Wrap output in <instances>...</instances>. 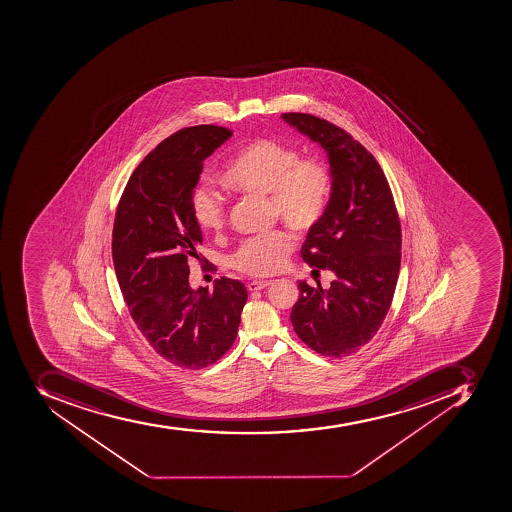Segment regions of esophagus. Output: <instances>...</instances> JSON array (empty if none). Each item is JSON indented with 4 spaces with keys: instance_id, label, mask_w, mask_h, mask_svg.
I'll return each instance as SVG.
<instances>
[{
    "instance_id": "34e87169",
    "label": "esophagus",
    "mask_w": 512,
    "mask_h": 512,
    "mask_svg": "<svg viewBox=\"0 0 512 512\" xmlns=\"http://www.w3.org/2000/svg\"><path fill=\"white\" fill-rule=\"evenodd\" d=\"M271 280H253V282L248 283V290L250 291H258L262 290V288H267L271 285Z\"/></svg>"
}]
</instances>
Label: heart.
I'll use <instances>...</instances> for the list:
<instances>
[{"instance_id": "heart-1", "label": "heart", "mask_w": 512, "mask_h": 512, "mask_svg": "<svg viewBox=\"0 0 512 512\" xmlns=\"http://www.w3.org/2000/svg\"><path fill=\"white\" fill-rule=\"evenodd\" d=\"M222 183L233 192L271 196L272 211L298 232H308L320 217L330 195V172L319 159H300V153L275 140L256 138L241 146L225 164ZM193 214L203 230L219 232L225 222L221 198L209 188H196ZM293 250L290 233H269L250 238L230 258L238 271L271 275L279 271Z\"/></svg>"}]
</instances>
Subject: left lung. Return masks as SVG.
<instances>
[{
    "label": "left lung",
    "instance_id": "left-lung-1",
    "mask_svg": "<svg viewBox=\"0 0 512 512\" xmlns=\"http://www.w3.org/2000/svg\"><path fill=\"white\" fill-rule=\"evenodd\" d=\"M282 119L327 156L330 200L301 256L335 275L329 290L298 282L291 324L309 348L341 358L369 343L390 309L401 264L398 212L379 163L349 133L311 114Z\"/></svg>",
    "mask_w": 512,
    "mask_h": 512
}]
</instances>
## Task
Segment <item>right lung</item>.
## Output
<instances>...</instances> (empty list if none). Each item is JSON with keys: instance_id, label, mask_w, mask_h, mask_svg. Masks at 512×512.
<instances>
[{"instance_id": "1", "label": "right lung", "mask_w": 512, "mask_h": 512, "mask_svg": "<svg viewBox=\"0 0 512 512\" xmlns=\"http://www.w3.org/2000/svg\"><path fill=\"white\" fill-rule=\"evenodd\" d=\"M232 132L217 125L179 130L159 143L125 185L113 230L117 282L130 316L154 351L183 369L211 366L229 351L248 291L222 277L214 291L192 288L201 227L192 198L204 159Z\"/></svg>"}]
</instances>
